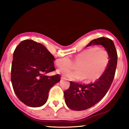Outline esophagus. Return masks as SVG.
I'll return each instance as SVG.
<instances>
[{
  "instance_id": "1",
  "label": "esophagus",
  "mask_w": 129,
  "mask_h": 129,
  "mask_svg": "<svg viewBox=\"0 0 129 129\" xmlns=\"http://www.w3.org/2000/svg\"><path fill=\"white\" fill-rule=\"evenodd\" d=\"M61 79H65V80H68L67 78L66 77H65L64 76H63V75H62V76H61Z\"/></svg>"
}]
</instances>
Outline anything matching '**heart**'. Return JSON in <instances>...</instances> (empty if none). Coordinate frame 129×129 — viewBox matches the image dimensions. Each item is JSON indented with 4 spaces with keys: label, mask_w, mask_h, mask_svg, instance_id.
<instances>
[{
    "label": "heart",
    "mask_w": 129,
    "mask_h": 129,
    "mask_svg": "<svg viewBox=\"0 0 129 129\" xmlns=\"http://www.w3.org/2000/svg\"><path fill=\"white\" fill-rule=\"evenodd\" d=\"M78 63L77 70L65 68ZM56 64L60 68L58 72L72 80L85 79L86 82H93L99 79L106 71L110 62L108 52L102 48L92 47L78 53L73 60L69 55L57 59Z\"/></svg>",
    "instance_id": "b5f03b06"
}]
</instances>
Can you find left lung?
<instances>
[{
    "instance_id": "obj_1",
    "label": "left lung",
    "mask_w": 129,
    "mask_h": 129,
    "mask_svg": "<svg viewBox=\"0 0 129 129\" xmlns=\"http://www.w3.org/2000/svg\"><path fill=\"white\" fill-rule=\"evenodd\" d=\"M100 45L105 48L110 56V62L106 71L94 83L88 84L70 82V87L64 92L65 101L71 110H87L100 102L108 92L115 77L117 63V54L114 43L104 37L93 40L87 45Z\"/></svg>"
}]
</instances>
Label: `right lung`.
I'll use <instances>...</instances> for the list:
<instances>
[{"instance_id":"1","label":"right lung","mask_w":129,"mask_h":129,"mask_svg":"<svg viewBox=\"0 0 129 129\" xmlns=\"http://www.w3.org/2000/svg\"><path fill=\"white\" fill-rule=\"evenodd\" d=\"M55 57L44 45L25 40L15 49L11 68V82L17 97L26 105L41 107L46 102L50 88L60 75L47 76L55 71Z\"/></svg>"}]
</instances>
